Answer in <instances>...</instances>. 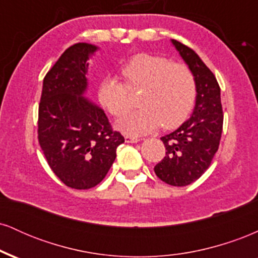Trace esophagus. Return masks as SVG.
<instances>
[{"mask_svg":"<svg viewBox=\"0 0 258 258\" xmlns=\"http://www.w3.org/2000/svg\"><path fill=\"white\" fill-rule=\"evenodd\" d=\"M125 141H126V143H138L141 139L136 138V137H131V136H125Z\"/></svg>","mask_w":258,"mask_h":258,"instance_id":"34e87169","label":"esophagus"}]
</instances>
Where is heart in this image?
<instances>
[{
    "mask_svg": "<svg viewBox=\"0 0 258 258\" xmlns=\"http://www.w3.org/2000/svg\"><path fill=\"white\" fill-rule=\"evenodd\" d=\"M121 75L126 86L116 78L106 76L99 82L97 96L106 110L120 117L130 109L128 91L142 90L138 99L142 109L116 122L126 135H147L160 125L172 128L185 119L193 106L195 80L185 65L142 53L123 65Z\"/></svg>",
    "mask_w": 258,
    "mask_h": 258,
    "instance_id": "obj_1",
    "label": "heart"
}]
</instances>
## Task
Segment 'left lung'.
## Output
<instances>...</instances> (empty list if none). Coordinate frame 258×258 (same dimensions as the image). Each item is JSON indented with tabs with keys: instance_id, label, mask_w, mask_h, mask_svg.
Returning <instances> with one entry per match:
<instances>
[{
	"instance_id": "obj_1",
	"label": "left lung",
	"mask_w": 258,
	"mask_h": 258,
	"mask_svg": "<svg viewBox=\"0 0 258 258\" xmlns=\"http://www.w3.org/2000/svg\"><path fill=\"white\" fill-rule=\"evenodd\" d=\"M171 43L193 74L197 97L191 116L176 131L161 137L166 155L154 171L162 182L184 186L199 179L211 164L220 146L223 112L221 88L211 70L185 44L176 40Z\"/></svg>"
}]
</instances>
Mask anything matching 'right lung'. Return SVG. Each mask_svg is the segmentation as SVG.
<instances>
[{"instance_id":"add662e5","label":"right lung","mask_w":258,"mask_h":258,"mask_svg":"<svg viewBox=\"0 0 258 258\" xmlns=\"http://www.w3.org/2000/svg\"><path fill=\"white\" fill-rule=\"evenodd\" d=\"M79 42L65 51L43 79L38 105V143L65 185L90 189L104 179L125 142L104 110L86 98L88 60L98 51Z\"/></svg>"}]
</instances>
